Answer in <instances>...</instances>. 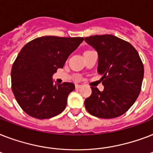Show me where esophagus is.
<instances>
[{
    "label": "esophagus",
    "instance_id": "obj_1",
    "mask_svg": "<svg viewBox=\"0 0 153 153\" xmlns=\"http://www.w3.org/2000/svg\"><path fill=\"white\" fill-rule=\"evenodd\" d=\"M82 86V84H76V85H75V87H76V89L81 88Z\"/></svg>",
    "mask_w": 153,
    "mask_h": 153
}]
</instances>
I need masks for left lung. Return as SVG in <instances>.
Instances as JSON below:
<instances>
[{
	"mask_svg": "<svg viewBox=\"0 0 153 153\" xmlns=\"http://www.w3.org/2000/svg\"><path fill=\"white\" fill-rule=\"evenodd\" d=\"M85 41L98 55V72L103 91L91 87L92 94L84 102L86 110L101 118L124 114L136 102L144 78L139 54L129 43L112 35L86 37Z\"/></svg>",
	"mask_w": 153,
	"mask_h": 153,
	"instance_id": "8db88e82",
	"label": "left lung"
}]
</instances>
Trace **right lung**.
Wrapping results in <instances>:
<instances>
[{"label": "right lung", "mask_w": 153, "mask_h": 153, "mask_svg": "<svg viewBox=\"0 0 153 153\" xmlns=\"http://www.w3.org/2000/svg\"><path fill=\"white\" fill-rule=\"evenodd\" d=\"M82 41V37L43 36L20 50L12 67L11 81L16 100L26 114L47 119L64 110L75 86L72 82H54L52 76Z\"/></svg>", "instance_id": "add662e5"}]
</instances>
